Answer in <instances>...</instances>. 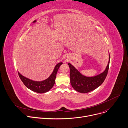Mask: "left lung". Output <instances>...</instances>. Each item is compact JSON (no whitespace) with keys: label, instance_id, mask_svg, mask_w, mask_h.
Here are the masks:
<instances>
[{"label":"left lung","instance_id":"obj_1","mask_svg":"<svg viewBox=\"0 0 128 128\" xmlns=\"http://www.w3.org/2000/svg\"><path fill=\"white\" fill-rule=\"evenodd\" d=\"M106 70L99 74L88 76L82 74L70 63H68L70 68V83L74 90L81 93H87L96 89L102 84L108 74L110 56Z\"/></svg>","mask_w":128,"mask_h":128}]
</instances>
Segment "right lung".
<instances>
[{"label": "right lung", "instance_id": "right-lung-1", "mask_svg": "<svg viewBox=\"0 0 128 128\" xmlns=\"http://www.w3.org/2000/svg\"><path fill=\"white\" fill-rule=\"evenodd\" d=\"M62 64V62L58 63L55 66L52 72L49 77L44 80L40 81L31 80L28 78L25 77L18 72V73L21 80L28 88L36 92L42 94L48 92L52 88L55 83V80L58 70L60 66Z\"/></svg>", "mask_w": 128, "mask_h": 128}]
</instances>
